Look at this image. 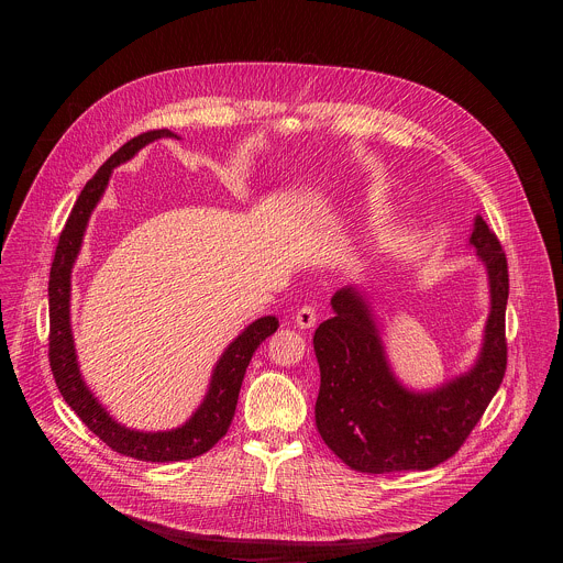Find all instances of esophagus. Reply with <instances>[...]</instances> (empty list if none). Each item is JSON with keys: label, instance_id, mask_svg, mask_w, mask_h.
Segmentation results:
<instances>
[{"label": "esophagus", "instance_id": "obj_1", "mask_svg": "<svg viewBox=\"0 0 563 563\" xmlns=\"http://www.w3.org/2000/svg\"><path fill=\"white\" fill-rule=\"evenodd\" d=\"M316 320H318V313H316V309H313L311 305L300 307V309L296 311V316H294V323H296V328H300V330H311V328L316 325Z\"/></svg>", "mask_w": 563, "mask_h": 563}]
</instances>
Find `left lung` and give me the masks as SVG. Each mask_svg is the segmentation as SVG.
Returning a JSON list of instances; mask_svg holds the SVG:
<instances>
[{"label":"left lung","mask_w":563,"mask_h":563,"mask_svg":"<svg viewBox=\"0 0 563 563\" xmlns=\"http://www.w3.org/2000/svg\"><path fill=\"white\" fill-rule=\"evenodd\" d=\"M470 245L488 269L484 345L465 374L434 389L415 391L394 376L369 294L347 285L332 296L334 316L313 334L320 367L316 428L352 470L385 474L430 470L448 461L497 394L508 363V263L481 216L474 218Z\"/></svg>","instance_id":"left-lung-1"}]
</instances>
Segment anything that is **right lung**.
Instances as JSON below:
<instances>
[{"instance_id": "1", "label": "right lung", "mask_w": 563, "mask_h": 563, "mask_svg": "<svg viewBox=\"0 0 563 563\" xmlns=\"http://www.w3.org/2000/svg\"><path fill=\"white\" fill-rule=\"evenodd\" d=\"M159 137H178L169 129L146 131L124 146H120L107 163L98 169V174L85 185L82 194L75 200L70 216L59 233V243L55 250V258L51 265L48 278V318H51V332H48V361L51 372L57 383L59 394L68 404V408L82 419V423L102 439L111 450L151 463H165V461H185L205 454L211 450L229 430L231 419L235 415V404L240 385H243L245 372L258 345L278 330L276 316H263L243 334H238L235 341L222 352L220 361L213 367L211 383L207 396L194 417L167 432H140L120 426L104 408L93 391L87 387L82 374H79L73 332H70V272L77 261L79 250H82L85 231L89 218L100 202L111 172L131 159L142 146Z\"/></svg>"}]
</instances>
